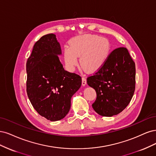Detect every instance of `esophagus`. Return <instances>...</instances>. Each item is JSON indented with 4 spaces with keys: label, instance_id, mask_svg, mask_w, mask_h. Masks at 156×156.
<instances>
[{
    "label": "esophagus",
    "instance_id": "34e87169",
    "mask_svg": "<svg viewBox=\"0 0 156 156\" xmlns=\"http://www.w3.org/2000/svg\"><path fill=\"white\" fill-rule=\"evenodd\" d=\"M82 85H83V86H85V85L87 84V80H86V78H85V77H82Z\"/></svg>",
    "mask_w": 156,
    "mask_h": 156
}]
</instances>
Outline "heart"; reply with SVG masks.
Masks as SVG:
<instances>
[{
	"instance_id": "1",
	"label": "heart",
	"mask_w": 156,
	"mask_h": 156,
	"mask_svg": "<svg viewBox=\"0 0 156 156\" xmlns=\"http://www.w3.org/2000/svg\"><path fill=\"white\" fill-rule=\"evenodd\" d=\"M69 45L63 48L67 69L73 71L78 63V56H80V65L89 73L96 72L104 66L112 48L108 39L91 34L75 37L70 40Z\"/></svg>"
}]
</instances>
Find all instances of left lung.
Masks as SVG:
<instances>
[{"label": "left lung", "instance_id": "1", "mask_svg": "<svg viewBox=\"0 0 156 156\" xmlns=\"http://www.w3.org/2000/svg\"><path fill=\"white\" fill-rule=\"evenodd\" d=\"M87 83L97 93L93 108L103 117H112L127 107L135 88V65L126 48L115 49L104 66Z\"/></svg>", "mask_w": 156, "mask_h": 156}]
</instances>
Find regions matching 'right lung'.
<instances>
[{
  "mask_svg": "<svg viewBox=\"0 0 156 156\" xmlns=\"http://www.w3.org/2000/svg\"><path fill=\"white\" fill-rule=\"evenodd\" d=\"M56 35L47 34L35 43L27 62V92L34 108L51 121L63 119L73 95L81 87L78 74L65 71Z\"/></svg>",
  "mask_w": 156,
  "mask_h": 156,
  "instance_id": "right-lung-1",
  "label": "right lung"
}]
</instances>
